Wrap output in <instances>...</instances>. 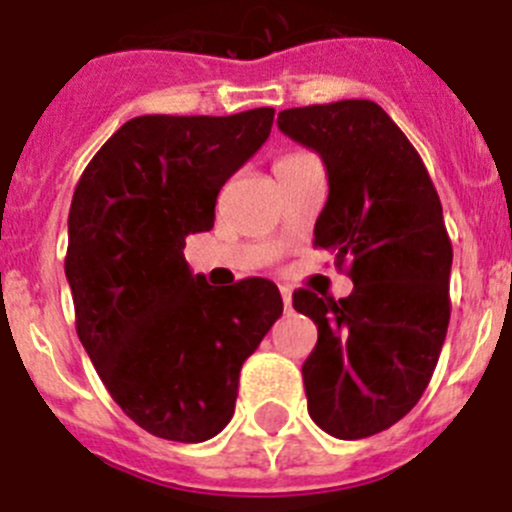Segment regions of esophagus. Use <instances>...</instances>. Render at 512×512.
<instances>
[{
	"mask_svg": "<svg viewBox=\"0 0 512 512\" xmlns=\"http://www.w3.org/2000/svg\"><path fill=\"white\" fill-rule=\"evenodd\" d=\"M281 299H283V307L291 309V291L286 286H281Z\"/></svg>",
	"mask_w": 512,
	"mask_h": 512,
	"instance_id": "1",
	"label": "esophagus"
}]
</instances>
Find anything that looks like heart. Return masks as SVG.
Returning <instances> with one entry per match:
<instances>
[{
  "mask_svg": "<svg viewBox=\"0 0 512 512\" xmlns=\"http://www.w3.org/2000/svg\"><path fill=\"white\" fill-rule=\"evenodd\" d=\"M291 156H294V153H291ZM283 158H289V156H283Z\"/></svg>",
  "mask_w": 512,
  "mask_h": 512,
  "instance_id": "b5f03b06",
  "label": "heart"
}]
</instances>
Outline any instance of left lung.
Returning <instances> with one entry per match:
<instances>
[{
    "mask_svg": "<svg viewBox=\"0 0 512 512\" xmlns=\"http://www.w3.org/2000/svg\"><path fill=\"white\" fill-rule=\"evenodd\" d=\"M278 127L317 150L328 203L315 247L349 263L346 299L294 291L317 325L302 367L307 409L328 435L362 440L393 427L427 390L450 322L453 247L422 156L375 101L317 103L278 114Z\"/></svg>",
    "mask_w": 512,
    "mask_h": 512,
    "instance_id": "obj_1",
    "label": "left lung"
}]
</instances>
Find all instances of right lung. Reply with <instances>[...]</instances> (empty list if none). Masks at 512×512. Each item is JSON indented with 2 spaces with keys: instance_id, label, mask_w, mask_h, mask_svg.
I'll use <instances>...</instances> for the list:
<instances>
[{
  "instance_id": "right-lung-1",
  "label": "right lung",
  "mask_w": 512,
  "mask_h": 512,
  "mask_svg": "<svg viewBox=\"0 0 512 512\" xmlns=\"http://www.w3.org/2000/svg\"><path fill=\"white\" fill-rule=\"evenodd\" d=\"M273 114L130 119L72 195L77 336L124 414L163 440L203 442L231 422L242 364L283 312L268 278L213 289L184 260V239L213 229L218 192L268 140Z\"/></svg>"
}]
</instances>
